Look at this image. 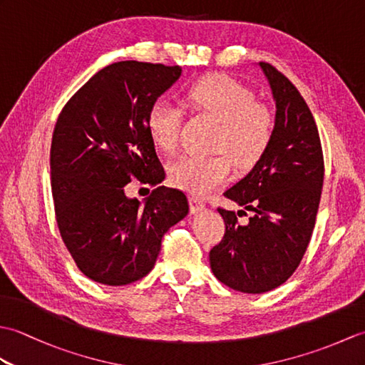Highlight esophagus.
<instances>
[{"label": "esophagus", "instance_id": "34e87169", "mask_svg": "<svg viewBox=\"0 0 365 365\" xmlns=\"http://www.w3.org/2000/svg\"><path fill=\"white\" fill-rule=\"evenodd\" d=\"M205 208V204L197 197H190V210L192 215L200 213Z\"/></svg>", "mask_w": 365, "mask_h": 365}]
</instances>
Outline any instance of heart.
I'll use <instances>...</instances> for the list:
<instances>
[{"label": "heart", "instance_id": "b5f03b06", "mask_svg": "<svg viewBox=\"0 0 365 365\" xmlns=\"http://www.w3.org/2000/svg\"><path fill=\"white\" fill-rule=\"evenodd\" d=\"M187 105L197 114L218 122L216 150H226L238 166L250 168L259 161L273 136V115L254 102L251 89L227 75H212L192 84L185 94ZM183 113L168 100H157L147 114V131L158 149H175ZM227 153L215 157L182 155L169 165V178L177 188L195 196H207L226 185L234 161Z\"/></svg>", "mask_w": 365, "mask_h": 365}]
</instances>
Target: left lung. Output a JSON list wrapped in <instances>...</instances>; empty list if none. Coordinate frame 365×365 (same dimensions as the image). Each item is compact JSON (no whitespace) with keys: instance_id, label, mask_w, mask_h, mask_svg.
I'll use <instances>...</instances> for the list:
<instances>
[{"instance_id":"1","label":"left lung","mask_w":365,"mask_h":365,"mask_svg":"<svg viewBox=\"0 0 365 365\" xmlns=\"http://www.w3.org/2000/svg\"><path fill=\"white\" fill-rule=\"evenodd\" d=\"M276 103L273 136L259 161L224 196L243 210L218 208L226 222L210 251L218 281L243 293L284 284L311 242L319 212L324 163L319 130L304 98L273 66L259 63ZM252 211L246 225L237 215Z\"/></svg>"}]
</instances>
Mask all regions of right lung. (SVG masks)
<instances>
[{
    "instance_id": "1",
    "label": "right lung",
    "mask_w": 365,
    "mask_h": 365,
    "mask_svg": "<svg viewBox=\"0 0 365 365\" xmlns=\"http://www.w3.org/2000/svg\"><path fill=\"white\" fill-rule=\"evenodd\" d=\"M182 67L120 61L97 72L61 111L50 168L58 227L84 276L127 285L153 268L161 238L188 215L182 191L160 187L165 169L147 114ZM133 178L158 188L141 205L125 196Z\"/></svg>"
}]
</instances>
